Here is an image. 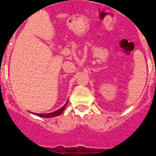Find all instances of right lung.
I'll return each instance as SVG.
<instances>
[{"label": "right lung", "instance_id": "obj_1", "mask_svg": "<svg viewBox=\"0 0 156 156\" xmlns=\"http://www.w3.org/2000/svg\"><path fill=\"white\" fill-rule=\"evenodd\" d=\"M68 104V101L66 103V104L64 105L63 107H61V108L58 109V110H56V111L53 112H50V113H47V114H44V113H33L36 115L38 116H40V117H45V118H50V117H54V116H59V115H61L62 112H64L65 108H66V105Z\"/></svg>", "mask_w": 156, "mask_h": 156}]
</instances>
